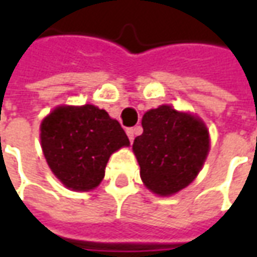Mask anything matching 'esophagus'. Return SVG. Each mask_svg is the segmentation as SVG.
Here are the masks:
<instances>
[{
    "instance_id": "esophagus-1",
    "label": "esophagus",
    "mask_w": 257,
    "mask_h": 257,
    "mask_svg": "<svg viewBox=\"0 0 257 257\" xmlns=\"http://www.w3.org/2000/svg\"><path fill=\"white\" fill-rule=\"evenodd\" d=\"M135 131H136V129H134V128L126 129V135H128V138L131 142H134V139H135Z\"/></svg>"
}]
</instances>
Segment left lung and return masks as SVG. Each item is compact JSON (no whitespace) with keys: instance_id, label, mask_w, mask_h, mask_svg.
Masks as SVG:
<instances>
[{"instance_id":"1","label":"left lung","mask_w":257,"mask_h":257,"mask_svg":"<svg viewBox=\"0 0 257 257\" xmlns=\"http://www.w3.org/2000/svg\"><path fill=\"white\" fill-rule=\"evenodd\" d=\"M143 134L134 142L140 178L161 197L187 187L209 153V132L201 118L162 104L142 118Z\"/></svg>"}]
</instances>
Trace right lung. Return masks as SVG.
Segmentation results:
<instances>
[{
  "label": "right lung",
  "instance_id": "1",
  "mask_svg": "<svg viewBox=\"0 0 257 257\" xmlns=\"http://www.w3.org/2000/svg\"><path fill=\"white\" fill-rule=\"evenodd\" d=\"M40 131L51 171L74 191L97 187L110 156L129 146L128 136L117 119L93 104L56 107L42 119Z\"/></svg>",
  "mask_w": 257,
  "mask_h": 257
}]
</instances>
